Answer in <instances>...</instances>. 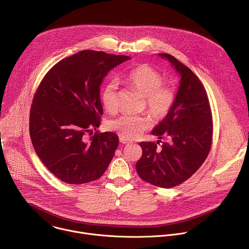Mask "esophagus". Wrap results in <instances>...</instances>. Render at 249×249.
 <instances>
[{"label": "esophagus", "instance_id": "34e87169", "mask_svg": "<svg viewBox=\"0 0 249 249\" xmlns=\"http://www.w3.org/2000/svg\"><path fill=\"white\" fill-rule=\"evenodd\" d=\"M119 141H120V143H121L122 145H127V144H131V142H130L129 140H126V139H124V138H120V139H119Z\"/></svg>", "mask_w": 249, "mask_h": 249}]
</instances>
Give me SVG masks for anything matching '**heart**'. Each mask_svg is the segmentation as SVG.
<instances>
[{
    "mask_svg": "<svg viewBox=\"0 0 249 249\" xmlns=\"http://www.w3.org/2000/svg\"><path fill=\"white\" fill-rule=\"evenodd\" d=\"M126 83L145 96V104L149 113L156 120L164 118L172 109L175 101L174 91L161 87L162 78L156 70L142 65L131 70L126 76ZM101 103L108 112L117 110V87L109 83L101 92ZM151 118L147 115H123L108 122V129L124 139H135L151 127Z\"/></svg>",
    "mask_w": 249,
    "mask_h": 249,
    "instance_id": "heart-1",
    "label": "heart"
}]
</instances>
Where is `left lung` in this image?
Masks as SVG:
<instances>
[{"mask_svg": "<svg viewBox=\"0 0 249 249\" xmlns=\"http://www.w3.org/2000/svg\"><path fill=\"white\" fill-rule=\"evenodd\" d=\"M167 60L180 77L170 112L153 129L152 134L167 141L160 144L142 142L143 155L136 163L142 179L162 188L179 185L206 160L213 134L212 113L207 92L192 71L169 54Z\"/></svg>", "mask_w": 249, "mask_h": 249, "instance_id": "1", "label": "left lung"}]
</instances>
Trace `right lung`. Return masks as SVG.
Returning <instances> with one entry per match:
<instances>
[{"mask_svg": "<svg viewBox=\"0 0 249 249\" xmlns=\"http://www.w3.org/2000/svg\"><path fill=\"white\" fill-rule=\"evenodd\" d=\"M124 55L84 50L58 62L43 78L30 109L29 133L42 163L60 180L84 184L105 172L116 148L112 132L86 134L100 124V86Z\"/></svg>", "mask_w": 249, "mask_h": 249, "instance_id": "1", "label": "right lung"}]
</instances>
